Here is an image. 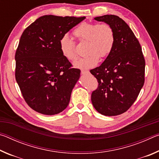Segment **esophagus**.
<instances>
[{"mask_svg": "<svg viewBox=\"0 0 159 159\" xmlns=\"http://www.w3.org/2000/svg\"><path fill=\"white\" fill-rule=\"evenodd\" d=\"M80 73H81L82 74H87L89 73V71H86V70H82V71H81V72H80Z\"/></svg>", "mask_w": 159, "mask_h": 159, "instance_id": "obj_1", "label": "esophagus"}]
</instances>
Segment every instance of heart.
I'll return each mask as SVG.
<instances>
[{
	"label": "heart",
	"mask_w": 159,
	"mask_h": 159,
	"mask_svg": "<svg viewBox=\"0 0 159 159\" xmlns=\"http://www.w3.org/2000/svg\"><path fill=\"white\" fill-rule=\"evenodd\" d=\"M74 36L80 42H87L86 54L88 55L74 63L75 67L88 69L98 63L99 57L106 58L114 49L116 36L114 29L108 23H80L73 31ZM60 48L66 60L76 61L79 56L76 45L69 38L64 35L60 40Z\"/></svg>",
	"instance_id": "b5f03b06"
}]
</instances>
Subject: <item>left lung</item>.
Instances as JSON below:
<instances>
[{"label":"left lung","instance_id":"1","mask_svg":"<svg viewBox=\"0 0 159 159\" xmlns=\"http://www.w3.org/2000/svg\"><path fill=\"white\" fill-rule=\"evenodd\" d=\"M94 19L112 26L116 41L104 62L90 71L98 82L91 101L99 114L117 116L127 111L138 98L144 83L145 60L139 41L124 20L114 15Z\"/></svg>","mask_w":159,"mask_h":159}]
</instances>
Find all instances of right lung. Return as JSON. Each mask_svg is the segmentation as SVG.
<instances>
[{
    "mask_svg": "<svg viewBox=\"0 0 159 159\" xmlns=\"http://www.w3.org/2000/svg\"><path fill=\"white\" fill-rule=\"evenodd\" d=\"M85 18L44 15L21 34L15 52V79L34 111L55 115L68 106L80 70L72 68L64 57L60 40Z\"/></svg>",
    "mask_w": 159,
    "mask_h": 159,
    "instance_id": "add662e5",
    "label": "right lung"
}]
</instances>
